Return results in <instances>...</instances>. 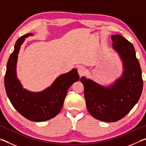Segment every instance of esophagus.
Instances as JSON below:
<instances>
[{
	"instance_id": "34e87169",
	"label": "esophagus",
	"mask_w": 146,
	"mask_h": 146,
	"mask_svg": "<svg viewBox=\"0 0 146 146\" xmlns=\"http://www.w3.org/2000/svg\"><path fill=\"white\" fill-rule=\"evenodd\" d=\"M86 72V68L84 67H83V66H78V73L80 76H82L83 75L84 73Z\"/></svg>"
}]
</instances>
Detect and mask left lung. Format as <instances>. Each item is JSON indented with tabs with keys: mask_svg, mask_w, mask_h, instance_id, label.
Here are the masks:
<instances>
[{
	"mask_svg": "<svg viewBox=\"0 0 146 146\" xmlns=\"http://www.w3.org/2000/svg\"><path fill=\"white\" fill-rule=\"evenodd\" d=\"M113 48L123 62L122 76L109 87H104L84 76L80 82L91 115L102 122L122 119L137 103L143 89L142 70L133 44L120 35L111 36Z\"/></svg>",
	"mask_w": 146,
	"mask_h": 146,
	"instance_id": "obj_1",
	"label": "left lung"
}]
</instances>
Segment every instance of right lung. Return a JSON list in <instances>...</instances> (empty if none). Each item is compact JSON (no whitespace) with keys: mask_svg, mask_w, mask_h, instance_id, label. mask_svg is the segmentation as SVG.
<instances>
[{"mask_svg":"<svg viewBox=\"0 0 146 146\" xmlns=\"http://www.w3.org/2000/svg\"><path fill=\"white\" fill-rule=\"evenodd\" d=\"M30 35L33 34L27 33L17 40L7 63L4 85L11 104L20 114L33 122H43L60 113L68 89L78 81L79 75L77 70L73 69L61 75L50 87L41 92L33 93L24 89L17 77L16 66L21 44Z\"/></svg>","mask_w":146,"mask_h":146,"instance_id":"obj_1","label":"right lung"}]
</instances>
